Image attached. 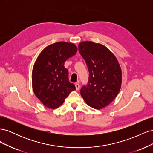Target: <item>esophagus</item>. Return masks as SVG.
<instances>
[{
	"instance_id": "obj_1",
	"label": "esophagus",
	"mask_w": 153,
	"mask_h": 153,
	"mask_svg": "<svg viewBox=\"0 0 153 153\" xmlns=\"http://www.w3.org/2000/svg\"><path fill=\"white\" fill-rule=\"evenodd\" d=\"M75 87H76V90H79V89H80V85H79V84H78V83H76V84H75Z\"/></svg>"
}]
</instances>
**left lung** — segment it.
<instances>
[{
    "label": "left lung",
    "mask_w": 153,
    "mask_h": 153,
    "mask_svg": "<svg viewBox=\"0 0 153 153\" xmlns=\"http://www.w3.org/2000/svg\"><path fill=\"white\" fill-rule=\"evenodd\" d=\"M89 73L87 85L80 94L86 103L96 109L109 105L118 94L121 87L122 72L115 55L105 46L92 41L78 45Z\"/></svg>",
    "instance_id": "8db88e82"
}]
</instances>
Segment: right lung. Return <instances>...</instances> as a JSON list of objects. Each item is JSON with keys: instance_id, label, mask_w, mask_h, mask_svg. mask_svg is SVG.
I'll use <instances>...</instances> for the list:
<instances>
[{"instance_id": "obj_1", "label": "right lung", "mask_w": 153, "mask_h": 153, "mask_svg": "<svg viewBox=\"0 0 153 153\" xmlns=\"http://www.w3.org/2000/svg\"><path fill=\"white\" fill-rule=\"evenodd\" d=\"M77 52L73 43L57 42L46 47L34 63L32 83L35 95L45 106L55 109L76 89L68 78L64 62Z\"/></svg>"}]
</instances>
